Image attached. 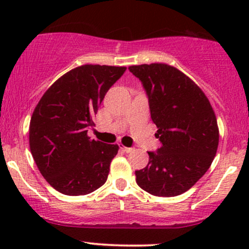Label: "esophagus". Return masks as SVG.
Returning <instances> with one entry per match:
<instances>
[{
    "label": "esophagus",
    "mask_w": 249,
    "mask_h": 249,
    "mask_svg": "<svg viewBox=\"0 0 249 249\" xmlns=\"http://www.w3.org/2000/svg\"><path fill=\"white\" fill-rule=\"evenodd\" d=\"M119 147H121L122 151H124V152H126V153L132 152V151L134 150V147H125V146H123V145H119Z\"/></svg>",
    "instance_id": "1"
}]
</instances>
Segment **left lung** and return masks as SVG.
<instances>
[{"label": "left lung", "instance_id": "8db88e82", "mask_svg": "<svg viewBox=\"0 0 249 249\" xmlns=\"http://www.w3.org/2000/svg\"><path fill=\"white\" fill-rule=\"evenodd\" d=\"M142 82L161 146L147 152L148 164L136 171L139 187L157 196H176L207 172L219 144L215 115L201 89L162 63L132 65Z\"/></svg>", "mask_w": 249, "mask_h": 249}]
</instances>
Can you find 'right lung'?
I'll return each instance as SVG.
<instances>
[{"instance_id":"obj_1","label":"right lung","mask_w":249,"mask_h":249,"mask_svg":"<svg viewBox=\"0 0 249 249\" xmlns=\"http://www.w3.org/2000/svg\"><path fill=\"white\" fill-rule=\"evenodd\" d=\"M125 67L87 64L72 69L45 91L29 127L30 151L39 172L67 196L89 194L107 181L118 145L88 137L92 117Z\"/></svg>"}]
</instances>
